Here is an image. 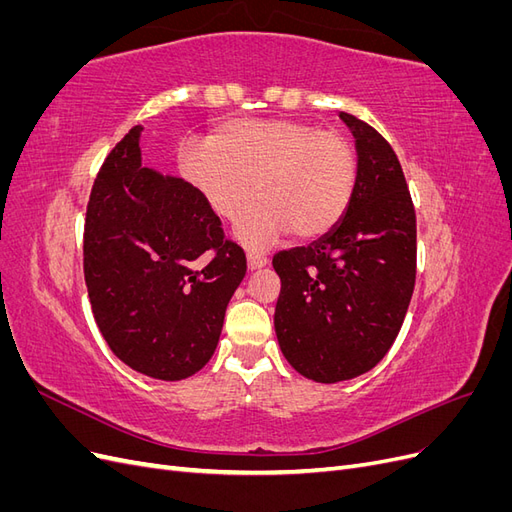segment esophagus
Instances as JSON below:
<instances>
[{"instance_id":"obj_1","label":"esophagus","mask_w":512,"mask_h":512,"mask_svg":"<svg viewBox=\"0 0 512 512\" xmlns=\"http://www.w3.org/2000/svg\"><path fill=\"white\" fill-rule=\"evenodd\" d=\"M267 265H269V258L262 252H254V250L247 252V267H250V269H260V267H267Z\"/></svg>"}]
</instances>
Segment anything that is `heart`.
Masks as SVG:
<instances>
[{"label": "heart", "mask_w": 512, "mask_h": 512, "mask_svg": "<svg viewBox=\"0 0 512 512\" xmlns=\"http://www.w3.org/2000/svg\"><path fill=\"white\" fill-rule=\"evenodd\" d=\"M183 177L215 215L235 220L256 190L260 196L237 224V237L265 247L282 232L309 241L331 232L346 215L359 179L350 138L294 119H232L209 143L185 145Z\"/></svg>", "instance_id": "b5f03b06"}]
</instances>
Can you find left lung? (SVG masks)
<instances>
[{
	"label": "left lung",
	"mask_w": 512,
	"mask_h": 512,
	"mask_svg": "<svg viewBox=\"0 0 512 512\" xmlns=\"http://www.w3.org/2000/svg\"><path fill=\"white\" fill-rule=\"evenodd\" d=\"M359 179L329 235L273 256L282 280L275 333L286 361L316 382H342L382 361L416 280V213L389 141L350 113Z\"/></svg>",
	"instance_id": "left-lung-1"
}]
</instances>
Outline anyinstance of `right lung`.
<instances>
[{"mask_svg":"<svg viewBox=\"0 0 512 512\" xmlns=\"http://www.w3.org/2000/svg\"><path fill=\"white\" fill-rule=\"evenodd\" d=\"M141 128L108 153L89 194L85 284L115 356L158 380L203 369L247 260L192 183L141 166Z\"/></svg>","mask_w":512,"mask_h":512,"instance_id":"1","label":"right lung"}]
</instances>
